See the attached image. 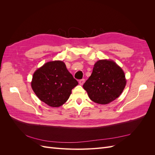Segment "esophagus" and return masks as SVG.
Instances as JSON below:
<instances>
[{
	"instance_id": "esophagus-1",
	"label": "esophagus",
	"mask_w": 155,
	"mask_h": 155,
	"mask_svg": "<svg viewBox=\"0 0 155 155\" xmlns=\"http://www.w3.org/2000/svg\"><path fill=\"white\" fill-rule=\"evenodd\" d=\"M85 79H80V80H79V85H83V84H84V83H85Z\"/></svg>"
}]
</instances>
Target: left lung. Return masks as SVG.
<instances>
[{"mask_svg": "<svg viewBox=\"0 0 155 155\" xmlns=\"http://www.w3.org/2000/svg\"><path fill=\"white\" fill-rule=\"evenodd\" d=\"M125 85L121 68L113 61L103 59L94 64L91 76L83 87L92 101L105 105L118 98Z\"/></svg>", "mask_w": 155, "mask_h": 155, "instance_id": "8db88e82", "label": "left lung"}]
</instances>
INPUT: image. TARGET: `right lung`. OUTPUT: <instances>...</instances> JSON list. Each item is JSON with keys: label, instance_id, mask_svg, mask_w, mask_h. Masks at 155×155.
I'll return each instance as SVG.
<instances>
[{"label": "right lung", "instance_id": "1", "mask_svg": "<svg viewBox=\"0 0 155 155\" xmlns=\"http://www.w3.org/2000/svg\"><path fill=\"white\" fill-rule=\"evenodd\" d=\"M78 85V82L61 61L46 63L34 72L31 83L39 99L52 107L63 105Z\"/></svg>", "mask_w": 155, "mask_h": 155}]
</instances>
